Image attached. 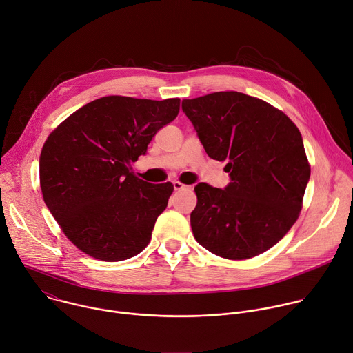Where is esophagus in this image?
<instances>
[{
	"label": "esophagus",
	"instance_id": "esophagus-1",
	"mask_svg": "<svg viewBox=\"0 0 353 353\" xmlns=\"http://www.w3.org/2000/svg\"><path fill=\"white\" fill-rule=\"evenodd\" d=\"M173 188H174L176 191H180V190H191V185H185V184H183V183H180V181H173Z\"/></svg>",
	"mask_w": 353,
	"mask_h": 353
}]
</instances>
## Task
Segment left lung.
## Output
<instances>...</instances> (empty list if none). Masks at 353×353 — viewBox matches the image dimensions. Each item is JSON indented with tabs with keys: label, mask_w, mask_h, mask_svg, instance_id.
Returning <instances> with one entry per match:
<instances>
[{
	"label": "left lung",
	"mask_w": 353,
	"mask_h": 353,
	"mask_svg": "<svg viewBox=\"0 0 353 353\" xmlns=\"http://www.w3.org/2000/svg\"><path fill=\"white\" fill-rule=\"evenodd\" d=\"M181 109L210 158L226 162L222 190L194 187L195 240L229 259L256 257L296 222L310 179L303 139L292 120L261 99L215 92L184 99Z\"/></svg>",
	"instance_id": "1"
}]
</instances>
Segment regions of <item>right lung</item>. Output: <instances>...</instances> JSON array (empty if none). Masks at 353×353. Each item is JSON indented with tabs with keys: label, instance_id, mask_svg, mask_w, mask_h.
<instances>
[{
	"label": "right lung",
	"instance_id": "right-lung-1",
	"mask_svg": "<svg viewBox=\"0 0 353 353\" xmlns=\"http://www.w3.org/2000/svg\"><path fill=\"white\" fill-rule=\"evenodd\" d=\"M180 110V99L106 96L63 121L43 145L39 168L44 203L85 254L131 259L149 244L166 210L172 183L138 179L131 163Z\"/></svg>",
	"mask_w": 353,
	"mask_h": 353
}]
</instances>
